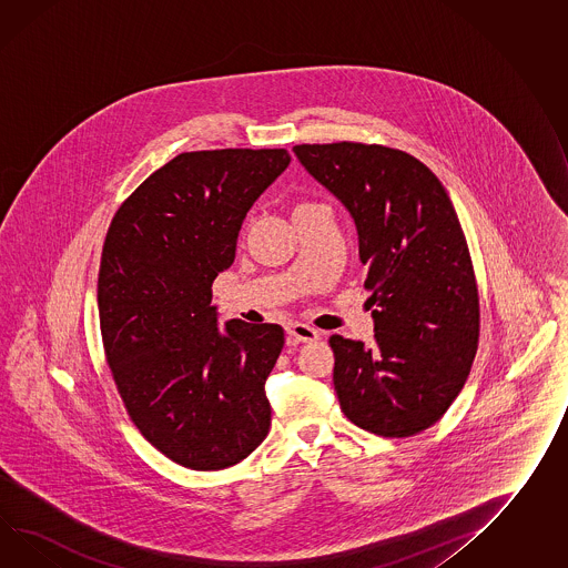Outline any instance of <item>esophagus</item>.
I'll return each instance as SVG.
<instances>
[{"instance_id": "esophagus-1", "label": "esophagus", "mask_w": 568, "mask_h": 568, "mask_svg": "<svg viewBox=\"0 0 568 568\" xmlns=\"http://www.w3.org/2000/svg\"><path fill=\"white\" fill-rule=\"evenodd\" d=\"M285 331L290 334L291 341H295V343H316L320 338L316 328L302 324V322H291Z\"/></svg>"}]
</instances>
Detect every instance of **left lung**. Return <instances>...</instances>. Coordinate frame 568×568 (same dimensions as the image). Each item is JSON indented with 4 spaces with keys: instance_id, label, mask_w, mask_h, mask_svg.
I'll return each mask as SVG.
<instances>
[{
    "instance_id": "obj_1",
    "label": "left lung",
    "mask_w": 568,
    "mask_h": 568,
    "mask_svg": "<svg viewBox=\"0 0 568 568\" xmlns=\"http://www.w3.org/2000/svg\"><path fill=\"white\" fill-rule=\"evenodd\" d=\"M293 152L353 217L372 290L374 346L328 341L341 408L382 437L429 429L466 384L478 346V290L456 209L410 153L351 141Z\"/></svg>"
}]
</instances>
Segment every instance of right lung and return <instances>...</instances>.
Masks as SVG:
<instances>
[{
	"mask_svg": "<svg viewBox=\"0 0 568 568\" xmlns=\"http://www.w3.org/2000/svg\"><path fill=\"white\" fill-rule=\"evenodd\" d=\"M290 162L287 150L181 153L139 184L104 240L98 314L114 384L141 435L191 470L234 466L271 427L264 382L283 328H220L211 285Z\"/></svg>",
	"mask_w": 568,
	"mask_h": 568,
	"instance_id": "add662e5",
	"label": "right lung"
}]
</instances>
